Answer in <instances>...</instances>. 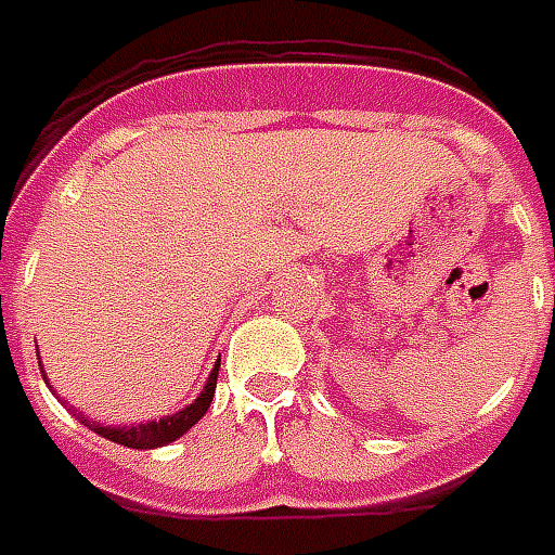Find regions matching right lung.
I'll return each mask as SVG.
<instances>
[{
  "label": "right lung",
  "mask_w": 555,
  "mask_h": 555,
  "mask_svg": "<svg viewBox=\"0 0 555 555\" xmlns=\"http://www.w3.org/2000/svg\"><path fill=\"white\" fill-rule=\"evenodd\" d=\"M218 367H221V359L218 364L211 367L208 373L206 385H203V391L196 397L194 403H188L182 412H176V415H164V418H155V422H145V424H131V427H116V424H95L89 422L86 415H77L89 430H95L98 436H104L109 442H116V446H128V448H160V446H170L176 442L179 436H184L191 427H194L203 415H206L208 403H211V397H215V385H218Z\"/></svg>",
  "instance_id": "obj_1"
}]
</instances>
